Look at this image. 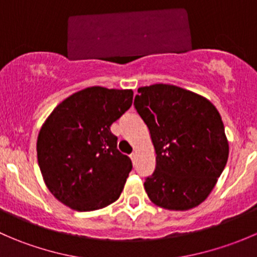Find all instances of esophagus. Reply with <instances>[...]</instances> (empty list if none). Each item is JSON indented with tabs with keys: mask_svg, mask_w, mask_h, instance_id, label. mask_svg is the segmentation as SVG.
<instances>
[{
	"mask_svg": "<svg viewBox=\"0 0 257 257\" xmlns=\"http://www.w3.org/2000/svg\"><path fill=\"white\" fill-rule=\"evenodd\" d=\"M129 157H131V159H132V162H136V159H137V153H132L131 155H129Z\"/></svg>",
	"mask_w": 257,
	"mask_h": 257,
	"instance_id": "34e87169",
	"label": "esophagus"
}]
</instances>
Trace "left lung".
Here are the masks:
<instances>
[{
  "mask_svg": "<svg viewBox=\"0 0 257 257\" xmlns=\"http://www.w3.org/2000/svg\"><path fill=\"white\" fill-rule=\"evenodd\" d=\"M138 93L134 108L157 154L145 191L164 209L195 208L211 193L229 157L221 116L208 99L177 85L160 83Z\"/></svg>",
  "mask_w": 257,
  "mask_h": 257,
  "instance_id": "left-lung-1",
  "label": "left lung"
}]
</instances>
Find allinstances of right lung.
Returning a JSON list of instances; mask_svg holds the SVG:
<instances>
[{
    "label": "right lung",
    "mask_w": 257,
    "mask_h": 257,
    "mask_svg": "<svg viewBox=\"0 0 257 257\" xmlns=\"http://www.w3.org/2000/svg\"><path fill=\"white\" fill-rule=\"evenodd\" d=\"M133 103V90L89 87L59 103L41 128L38 165L51 193L78 211L120 196L131 159L116 148L110 125Z\"/></svg>",
    "instance_id": "add662e5"
}]
</instances>
